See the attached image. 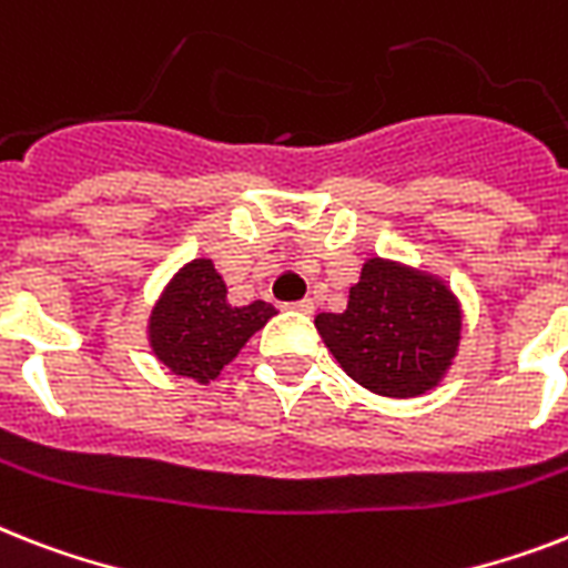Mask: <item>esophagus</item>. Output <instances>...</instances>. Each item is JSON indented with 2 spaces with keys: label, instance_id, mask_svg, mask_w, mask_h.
Here are the masks:
<instances>
[{
  "label": "esophagus",
  "instance_id": "obj_1",
  "mask_svg": "<svg viewBox=\"0 0 568 568\" xmlns=\"http://www.w3.org/2000/svg\"><path fill=\"white\" fill-rule=\"evenodd\" d=\"M288 308H292V312H300V315H312V312H315V303H312V300H297V303H288Z\"/></svg>",
  "mask_w": 568,
  "mask_h": 568
}]
</instances>
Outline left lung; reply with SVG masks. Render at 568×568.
Wrapping results in <instances>:
<instances>
[{
    "label": "left lung",
    "mask_w": 568,
    "mask_h": 568,
    "mask_svg": "<svg viewBox=\"0 0 568 568\" xmlns=\"http://www.w3.org/2000/svg\"><path fill=\"white\" fill-rule=\"evenodd\" d=\"M329 353L362 388L408 399L449 371L460 341V308L440 280L396 262L367 260L341 315H317Z\"/></svg>",
    "instance_id": "1"
}]
</instances>
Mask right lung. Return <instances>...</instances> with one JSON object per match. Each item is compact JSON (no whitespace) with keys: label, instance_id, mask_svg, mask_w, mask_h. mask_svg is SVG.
<instances>
[{"label":"right lung","instance_id":"add662e5","mask_svg":"<svg viewBox=\"0 0 568 568\" xmlns=\"http://www.w3.org/2000/svg\"><path fill=\"white\" fill-rule=\"evenodd\" d=\"M274 315L276 308L265 300L230 306L227 285L215 265L210 260H192L156 300L149 321L151 347L178 376L210 382Z\"/></svg>","mask_w":568,"mask_h":568}]
</instances>
